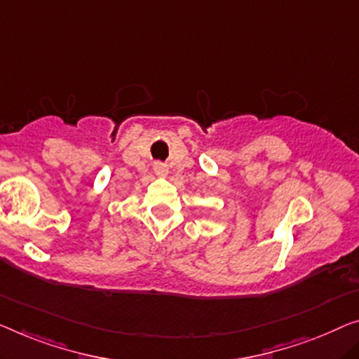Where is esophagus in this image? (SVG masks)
Instances as JSON below:
<instances>
[{"mask_svg":"<svg viewBox=\"0 0 359 359\" xmlns=\"http://www.w3.org/2000/svg\"><path fill=\"white\" fill-rule=\"evenodd\" d=\"M154 172L158 175H165L168 174V165L164 163H154Z\"/></svg>","mask_w":359,"mask_h":359,"instance_id":"1","label":"esophagus"}]
</instances>
